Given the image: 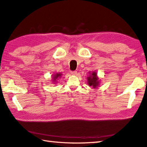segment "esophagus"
<instances>
[{
    "label": "esophagus",
    "mask_w": 147,
    "mask_h": 147,
    "mask_svg": "<svg viewBox=\"0 0 147 147\" xmlns=\"http://www.w3.org/2000/svg\"><path fill=\"white\" fill-rule=\"evenodd\" d=\"M70 73H71V75L76 76V74H77V71H71L70 72Z\"/></svg>",
    "instance_id": "34e87169"
}]
</instances>
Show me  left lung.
<instances>
[{
  "label": "left lung",
  "instance_id": "1",
  "mask_svg": "<svg viewBox=\"0 0 147 147\" xmlns=\"http://www.w3.org/2000/svg\"><path fill=\"white\" fill-rule=\"evenodd\" d=\"M86 79L88 85L92 86L94 88H97L99 86L100 82H101V80L97 75L96 71H90L89 76L87 77Z\"/></svg>",
  "mask_w": 147,
  "mask_h": 147
}]
</instances>
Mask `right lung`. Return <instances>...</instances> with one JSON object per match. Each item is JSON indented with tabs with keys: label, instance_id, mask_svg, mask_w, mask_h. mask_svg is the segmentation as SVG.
Masks as SVG:
<instances>
[{
	"label": "right lung",
	"instance_id": "add662e5",
	"mask_svg": "<svg viewBox=\"0 0 147 147\" xmlns=\"http://www.w3.org/2000/svg\"><path fill=\"white\" fill-rule=\"evenodd\" d=\"M62 75H63V74H61V73H56L55 74H53V75L52 76V79H51V82H52L53 84L57 83V81L59 79H60L61 78Z\"/></svg>",
	"mask_w": 147,
	"mask_h": 147
}]
</instances>
